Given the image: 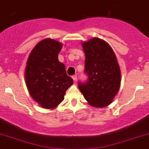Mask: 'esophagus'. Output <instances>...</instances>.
Segmentation results:
<instances>
[{
	"label": "esophagus",
	"mask_w": 149,
	"mask_h": 149,
	"mask_svg": "<svg viewBox=\"0 0 149 149\" xmlns=\"http://www.w3.org/2000/svg\"><path fill=\"white\" fill-rule=\"evenodd\" d=\"M72 78H73V81L74 83H76L77 82V75H73L72 76Z\"/></svg>",
	"instance_id": "34e87169"
}]
</instances>
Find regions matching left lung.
Here are the masks:
<instances>
[{"label": "left lung", "instance_id": "1", "mask_svg": "<svg viewBox=\"0 0 149 149\" xmlns=\"http://www.w3.org/2000/svg\"><path fill=\"white\" fill-rule=\"evenodd\" d=\"M85 54V84L78 88L88 104L102 108L110 105L117 94L121 83V72L116 54L109 44L97 37L81 43Z\"/></svg>", "mask_w": 149, "mask_h": 149}]
</instances>
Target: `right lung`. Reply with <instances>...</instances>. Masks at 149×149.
I'll return each mask as SVG.
<instances>
[{
	"instance_id": "right-lung-1",
	"label": "right lung",
	"mask_w": 149,
	"mask_h": 149,
	"mask_svg": "<svg viewBox=\"0 0 149 149\" xmlns=\"http://www.w3.org/2000/svg\"><path fill=\"white\" fill-rule=\"evenodd\" d=\"M61 48L60 42L42 39L33 48L26 65L24 76L28 91L40 107L47 110L57 107L73 84L65 66L58 58Z\"/></svg>"
}]
</instances>
